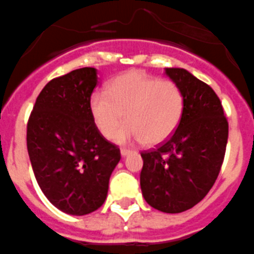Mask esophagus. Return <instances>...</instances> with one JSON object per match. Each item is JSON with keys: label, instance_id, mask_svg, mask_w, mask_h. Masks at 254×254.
<instances>
[{"label": "esophagus", "instance_id": "1", "mask_svg": "<svg viewBox=\"0 0 254 254\" xmlns=\"http://www.w3.org/2000/svg\"><path fill=\"white\" fill-rule=\"evenodd\" d=\"M132 152V150H129V148H121V155L123 156V157H125V156H127V155H129V153Z\"/></svg>", "mask_w": 254, "mask_h": 254}]
</instances>
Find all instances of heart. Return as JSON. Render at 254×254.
I'll return each mask as SVG.
<instances>
[{"label":"heart","mask_w":254,"mask_h":254,"mask_svg":"<svg viewBox=\"0 0 254 254\" xmlns=\"http://www.w3.org/2000/svg\"><path fill=\"white\" fill-rule=\"evenodd\" d=\"M89 111L93 122L106 138L118 134V141H145L156 146L178 128L184 112V95L173 80L159 79L143 70H129L112 80L109 89L92 93Z\"/></svg>","instance_id":"1"}]
</instances>
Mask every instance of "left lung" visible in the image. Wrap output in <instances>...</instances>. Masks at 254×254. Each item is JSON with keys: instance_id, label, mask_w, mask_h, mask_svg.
I'll use <instances>...</instances> for the list:
<instances>
[{"instance_id": "obj_1", "label": "left lung", "mask_w": 254, "mask_h": 254, "mask_svg": "<svg viewBox=\"0 0 254 254\" xmlns=\"http://www.w3.org/2000/svg\"><path fill=\"white\" fill-rule=\"evenodd\" d=\"M165 73L183 93V117L167 141L141 152L139 184L152 208L174 214L191 209L213 188L224 160L228 121L206 83L181 68Z\"/></svg>"}]
</instances>
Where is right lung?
Masks as SVG:
<instances>
[{
	"label": "right lung",
	"instance_id": "obj_1",
	"mask_svg": "<svg viewBox=\"0 0 254 254\" xmlns=\"http://www.w3.org/2000/svg\"><path fill=\"white\" fill-rule=\"evenodd\" d=\"M97 84L94 68L54 78L36 98L27 122V151L37 184L53 205L70 215L103 205L121 160L118 146L102 136L90 115Z\"/></svg>",
	"mask_w": 254,
	"mask_h": 254
}]
</instances>
